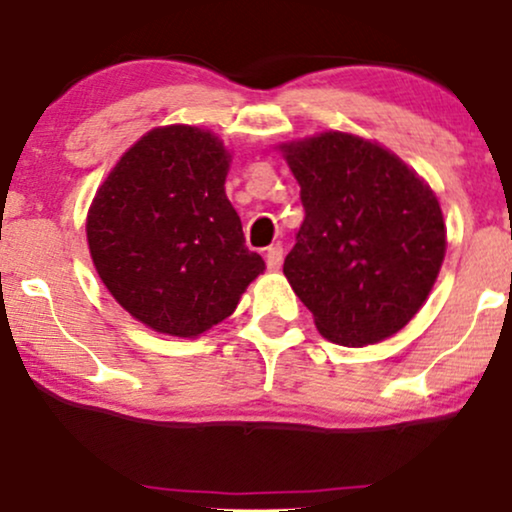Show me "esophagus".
<instances>
[{
  "mask_svg": "<svg viewBox=\"0 0 512 512\" xmlns=\"http://www.w3.org/2000/svg\"><path fill=\"white\" fill-rule=\"evenodd\" d=\"M281 264H283V245L276 243L267 250V267L271 271H276V269H281Z\"/></svg>",
  "mask_w": 512,
  "mask_h": 512,
  "instance_id": "34e87169",
  "label": "esophagus"
}]
</instances>
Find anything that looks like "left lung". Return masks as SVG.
<instances>
[{"label":"left lung","mask_w":512,"mask_h":512,"mask_svg":"<svg viewBox=\"0 0 512 512\" xmlns=\"http://www.w3.org/2000/svg\"><path fill=\"white\" fill-rule=\"evenodd\" d=\"M304 205L283 274L323 338L364 347L390 338L428 300L442 269L439 200L404 160L354 134L281 146Z\"/></svg>","instance_id":"8db88e82"}]
</instances>
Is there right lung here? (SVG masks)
Returning <instances> with one entry per match:
<instances>
[{"instance_id":"add662e5","label":"right lung","mask_w":512,"mask_h":512,"mask_svg":"<svg viewBox=\"0 0 512 512\" xmlns=\"http://www.w3.org/2000/svg\"><path fill=\"white\" fill-rule=\"evenodd\" d=\"M229 160L208 129L158 127L96 191L87 215L94 267L120 307L153 331H210L264 271L226 198Z\"/></svg>"}]
</instances>
